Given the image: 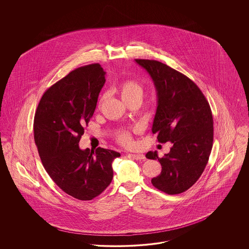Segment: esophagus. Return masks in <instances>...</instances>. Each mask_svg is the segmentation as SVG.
<instances>
[{"label":"esophagus","instance_id":"34e87169","mask_svg":"<svg viewBox=\"0 0 249 249\" xmlns=\"http://www.w3.org/2000/svg\"><path fill=\"white\" fill-rule=\"evenodd\" d=\"M129 156L131 157V158H133V159H135V160H145L144 155L142 154H129Z\"/></svg>","mask_w":249,"mask_h":249}]
</instances>
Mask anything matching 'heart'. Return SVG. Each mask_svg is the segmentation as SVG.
I'll use <instances>...</instances> for the list:
<instances>
[{
  "label": "heart",
  "instance_id": "b5f03b06",
  "mask_svg": "<svg viewBox=\"0 0 249 249\" xmlns=\"http://www.w3.org/2000/svg\"><path fill=\"white\" fill-rule=\"evenodd\" d=\"M118 91L123 102L133 98H142V86L133 80H126L121 82L118 88ZM117 138L119 142H121L122 144H125V145L131 144V137L128 131H125V130L119 131L117 135Z\"/></svg>",
  "mask_w": 249,
  "mask_h": 249
}]
</instances>
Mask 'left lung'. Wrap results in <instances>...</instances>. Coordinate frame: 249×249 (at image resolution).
Wrapping results in <instances>:
<instances>
[{
	"label": "left lung",
	"mask_w": 249,
	"mask_h": 249,
	"mask_svg": "<svg viewBox=\"0 0 249 249\" xmlns=\"http://www.w3.org/2000/svg\"><path fill=\"white\" fill-rule=\"evenodd\" d=\"M135 61L148 72L157 90L152 132L159 142L173 143L161 159L157 151L145 155L161 164L160 175L151 182L167 194L182 193L196 183L208 162L213 139L211 108L198 86L185 74L158 60Z\"/></svg>",
	"instance_id": "obj_1"
}]
</instances>
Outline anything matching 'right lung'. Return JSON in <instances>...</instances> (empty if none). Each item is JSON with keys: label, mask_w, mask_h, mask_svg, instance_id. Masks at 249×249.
<instances>
[{"label": "right lung", "mask_w": 249, "mask_h": 249, "mask_svg": "<svg viewBox=\"0 0 249 249\" xmlns=\"http://www.w3.org/2000/svg\"><path fill=\"white\" fill-rule=\"evenodd\" d=\"M105 75L99 63L71 71L44 93L35 116V141L46 171L59 188L81 201L92 200L107 189L113 179L112 162L120 157L114 150H82L78 145Z\"/></svg>", "instance_id": "add662e5"}]
</instances>
